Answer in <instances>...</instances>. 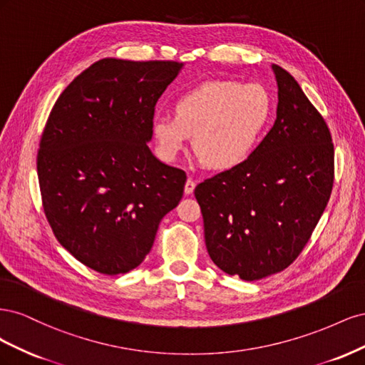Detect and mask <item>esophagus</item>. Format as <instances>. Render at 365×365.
<instances>
[{"mask_svg": "<svg viewBox=\"0 0 365 365\" xmlns=\"http://www.w3.org/2000/svg\"><path fill=\"white\" fill-rule=\"evenodd\" d=\"M195 185H196V182L192 180V178H189L185 181V185H184V192H185V195H192L193 193V190H195Z\"/></svg>", "mask_w": 365, "mask_h": 365, "instance_id": "esophagus-1", "label": "esophagus"}]
</instances>
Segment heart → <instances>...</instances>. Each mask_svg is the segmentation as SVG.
<instances>
[{
  "label": "heart",
  "instance_id": "heart-1",
  "mask_svg": "<svg viewBox=\"0 0 365 365\" xmlns=\"http://www.w3.org/2000/svg\"><path fill=\"white\" fill-rule=\"evenodd\" d=\"M173 114L152 121V135L163 160H175L189 137L207 168L231 169L257 148L272 115V98L259 83L207 82L175 98Z\"/></svg>",
  "mask_w": 365,
  "mask_h": 365
}]
</instances>
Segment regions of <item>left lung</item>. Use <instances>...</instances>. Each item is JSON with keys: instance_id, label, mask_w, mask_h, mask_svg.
Segmentation results:
<instances>
[{"instance_id": "obj_1", "label": "left lung", "mask_w": 365, "mask_h": 365, "mask_svg": "<svg viewBox=\"0 0 365 365\" xmlns=\"http://www.w3.org/2000/svg\"><path fill=\"white\" fill-rule=\"evenodd\" d=\"M277 120L242 164L195 189L205 245L217 268L252 282L300 256L329 202L335 150L323 115L294 77L272 65Z\"/></svg>"}]
</instances>
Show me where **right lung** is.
I'll use <instances>...</instances> for the list:
<instances>
[{
	"label": "right lung",
	"instance_id": "right-lung-1",
	"mask_svg": "<svg viewBox=\"0 0 365 365\" xmlns=\"http://www.w3.org/2000/svg\"><path fill=\"white\" fill-rule=\"evenodd\" d=\"M181 67L97 61L62 91L42 130L43 213L59 244L101 274L137 268L182 197L185 172L148 146L155 105Z\"/></svg>",
	"mask_w": 365,
	"mask_h": 365
}]
</instances>
